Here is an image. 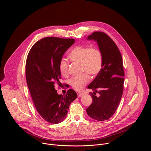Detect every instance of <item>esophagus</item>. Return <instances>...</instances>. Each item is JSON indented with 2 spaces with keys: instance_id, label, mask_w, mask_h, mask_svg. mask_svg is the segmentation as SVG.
Listing matches in <instances>:
<instances>
[{
  "instance_id": "1",
  "label": "esophagus",
  "mask_w": 151,
  "mask_h": 151,
  "mask_svg": "<svg viewBox=\"0 0 151 151\" xmlns=\"http://www.w3.org/2000/svg\"><path fill=\"white\" fill-rule=\"evenodd\" d=\"M83 95V93H77V96H78V98H80V97H81Z\"/></svg>"
}]
</instances>
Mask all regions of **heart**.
Masks as SVG:
<instances>
[{"instance_id": "b5f03b06", "label": "heart", "mask_w": 151, "mask_h": 151, "mask_svg": "<svg viewBox=\"0 0 151 151\" xmlns=\"http://www.w3.org/2000/svg\"><path fill=\"white\" fill-rule=\"evenodd\" d=\"M70 60L73 62L81 64L82 72H86L79 77H73L69 84L76 91L81 90L89 81L88 73L92 77H96L101 71L103 67V55L101 50L96 47L78 46L73 48L68 55ZM69 63L65 59L59 62V68L60 74L67 76L68 74Z\"/></svg>"}]
</instances>
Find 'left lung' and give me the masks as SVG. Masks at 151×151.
<instances>
[{
    "mask_svg": "<svg viewBox=\"0 0 151 151\" xmlns=\"http://www.w3.org/2000/svg\"><path fill=\"white\" fill-rule=\"evenodd\" d=\"M88 39L97 42L104 62L101 71L88 86L93 92H90L93 102L86 113L91 118L102 122L114 114L120 102L124 80L123 59L116 43L105 32H94Z\"/></svg>",
    "mask_w": 151,
    "mask_h": 151,
    "instance_id": "8db88e82",
    "label": "left lung"
}]
</instances>
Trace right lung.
<instances>
[{
  "label": "right lung",
  "instance_id": "right-lung-1",
  "mask_svg": "<svg viewBox=\"0 0 151 151\" xmlns=\"http://www.w3.org/2000/svg\"><path fill=\"white\" fill-rule=\"evenodd\" d=\"M74 42V39L45 37L32 46L27 58L25 76L31 98L40 116L50 124L62 122L70 104L77 98L72 89L63 96L55 88L62 85L59 62Z\"/></svg>",
  "mask_w": 151,
  "mask_h": 151
}]
</instances>
